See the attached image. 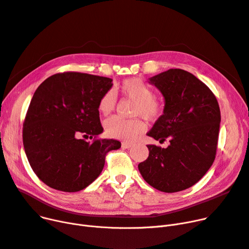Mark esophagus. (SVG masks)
<instances>
[{
  "label": "esophagus",
  "mask_w": 249,
  "mask_h": 249,
  "mask_svg": "<svg viewBox=\"0 0 249 249\" xmlns=\"http://www.w3.org/2000/svg\"><path fill=\"white\" fill-rule=\"evenodd\" d=\"M131 146H132V144L129 143V142H123V143H122V148H124V149H128V148H130Z\"/></svg>",
  "instance_id": "obj_1"
}]
</instances>
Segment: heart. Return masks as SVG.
I'll return each instance as SVG.
<instances>
[{"label":"heart","mask_w":249,"mask_h":249,"mask_svg":"<svg viewBox=\"0 0 249 249\" xmlns=\"http://www.w3.org/2000/svg\"><path fill=\"white\" fill-rule=\"evenodd\" d=\"M121 94L134 101V117H143L149 122L157 121L162 117L165 111L164 99L153 94V89L143 80L130 78L121 82L119 85ZM116 97L113 91H107L98 102V110L102 115H109L115 108ZM107 136L120 140H133L143 133L145 124L140 119L124 120L119 117H112L104 124Z\"/></svg>","instance_id":"b5f03b06"}]
</instances>
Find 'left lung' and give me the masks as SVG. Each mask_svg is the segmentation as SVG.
Here are the masks:
<instances>
[{"mask_svg":"<svg viewBox=\"0 0 249 249\" xmlns=\"http://www.w3.org/2000/svg\"><path fill=\"white\" fill-rule=\"evenodd\" d=\"M165 99V111L147 135L170 145H147L139 171L149 185L172 193L197 183L216 156L220 126L217 99L202 81L181 69L150 78Z\"/></svg>","mask_w":249,"mask_h":249,"instance_id":"left-lung-1","label":"left lung"}]
</instances>
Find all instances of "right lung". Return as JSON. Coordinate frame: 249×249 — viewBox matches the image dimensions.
I'll list each match as a JSON object with an SVG mask.
<instances>
[{"mask_svg": "<svg viewBox=\"0 0 249 249\" xmlns=\"http://www.w3.org/2000/svg\"><path fill=\"white\" fill-rule=\"evenodd\" d=\"M112 85L111 78L64 72L47 78L34 93L23 144L33 171L49 187L86 188L102 172L107 153L121 147L118 140L98 138L103 132L98 102Z\"/></svg>", "mask_w": 249, "mask_h": 249, "instance_id": "1", "label": "right lung"}]
</instances>
